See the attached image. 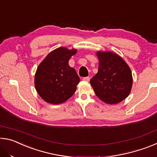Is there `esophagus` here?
<instances>
[{"mask_svg": "<svg viewBox=\"0 0 157 157\" xmlns=\"http://www.w3.org/2000/svg\"><path fill=\"white\" fill-rule=\"evenodd\" d=\"M83 79L84 81H86V82H89L90 81V78L89 77H86V78H83Z\"/></svg>", "mask_w": 157, "mask_h": 157, "instance_id": "esophagus-1", "label": "esophagus"}]
</instances>
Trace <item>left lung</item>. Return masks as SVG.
<instances>
[{
    "label": "left lung",
    "mask_w": 157,
    "mask_h": 157,
    "mask_svg": "<svg viewBox=\"0 0 157 157\" xmlns=\"http://www.w3.org/2000/svg\"><path fill=\"white\" fill-rule=\"evenodd\" d=\"M96 55L99 59L98 71L90 80L95 95L107 104L122 102L131 92V69L116 53L98 51Z\"/></svg>",
    "instance_id": "1"
}]
</instances>
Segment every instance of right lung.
Returning <instances> with one entry per match:
<instances>
[{
  "instance_id": "add662e5",
  "label": "right lung",
  "mask_w": 157,
  "mask_h": 157,
  "mask_svg": "<svg viewBox=\"0 0 157 157\" xmlns=\"http://www.w3.org/2000/svg\"><path fill=\"white\" fill-rule=\"evenodd\" d=\"M77 52L60 47L50 52L37 67L34 86L38 94L46 102L58 105L64 102L75 94L80 81L68 61Z\"/></svg>"
}]
</instances>
